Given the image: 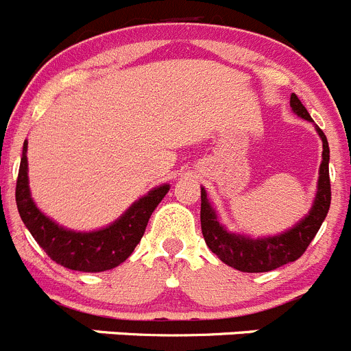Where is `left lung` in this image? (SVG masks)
I'll return each mask as SVG.
<instances>
[{
  "label": "left lung",
  "instance_id": "left-lung-1",
  "mask_svg": "<svg viewBox=\"0 0 351 351\" xmlns=\"http://www.w3.org/2000/svg\"><path fill=\"white\" fill-rule=\"evenodd\" d=\"M290 106L299 117L311 121L308 110L295 94L290 96ZM318 134L324 143L322 152L320 176H318V192L315 203L308 217L301 220L295 227L280 236L262 239H250L246 236L227 232L226 227L220 226L213 208L210 206L204 189H201V230L208 248L213 252L227 266L243 273H266L283 264L298 261L309 243L313 241L325 220L330 208V178H329V143L324 131L317 128Z\"/></svg>",
  "mask_w": 351,
  "mask_h": 351
}]
</instances>
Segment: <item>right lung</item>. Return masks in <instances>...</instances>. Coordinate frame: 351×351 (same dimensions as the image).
I'll use <instances>...</instances> for the list:
<instances>
[{
  "mask_svg": "<svg viewBox=\"0 0 351 351\" xmlns=\"http://www.w3.org/2000/svg\"><path fill=\"white\" fill-rule=\"evenodd\" d=\"M26 152L27 143H24L17 187H15L19 215L43 252L53 262L68 269L99 273L122 264L143 238L150 215L169 191V185H160L150 191L106 229L94 230V232H75L59 227L58 223L47 219L33 203L27 185Z\"/></svg>",
  "mask_w": 351,
  "mask_h": 351,
  "instance_id": "obj_1",
  "label": "right lung"
}]
</instances>
